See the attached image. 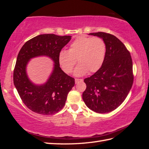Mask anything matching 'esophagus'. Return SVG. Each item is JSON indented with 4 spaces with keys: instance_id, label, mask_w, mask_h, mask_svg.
Here are the masks:
<instances>
[{
    "instance_id": "esophagus-1",
    "label": "esophagus",
    "mask_w": 149,
    "mask_h": 149,
    "mask_svg": "<svg viewBox=\"0 0 149 149\" xmlns=\"http://www.w3.org/2000/svg\"><path fill=\"white\" fill-rule=\"evenodd\" d=\"M83 79H75V84H77L79 83V82H83Z\"/></svg>"
}]
</instances>
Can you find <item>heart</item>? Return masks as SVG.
I'll return each mask as SVG.
<instances>
[{"instance_id": "b5f03b06", "label": "heart", "mask_w": 149, "mask_h": 149, "mask_svg": "<svg viewBox=\"0 0 149 149\" xmlns=\"http://www.w3.org/2000/svg\"><path fill=\"white\" fill-rule=\"evenodd\" d=\"M106 52L104 41L99 37L81 36L76 38L70 45L68 50H62L58 54V62L66 74L71 73L76 64L74 75L82 76L89 71L96 72L102 66Z\"/></svg>"}]
</instances>
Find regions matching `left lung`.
Segmentation results:
<instances>
[{
  "instance_id": "obj_1",
  "label": "left lung",
  "mask_w": 149,
  "mask_h": 149,
  "mask_svg": "<svg viewBox=\"0 0 149 149\" xmlns=\"http://www.w3.org/2000/svg\"><path fill=\"white\" fill-rule=\"evenodd\" d=\"M101 38L106 52L100 68L90 77L84 79L86 89L83 99L86 106L98 113L116 109L130 91L133 83L132 61L130 52L121 41L109 33H90Z\"/></svg>"
}]
</instances>
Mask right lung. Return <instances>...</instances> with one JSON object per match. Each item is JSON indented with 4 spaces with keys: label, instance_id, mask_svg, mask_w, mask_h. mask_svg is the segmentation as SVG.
I'll list each match as a JSON object with an SVG mask.
<instances>
[{
    "label": "right lung",
    "instance_id": "add662e5",
    "mask_svg": "<svg viewBox=\"0 0 149 149\" xmlns=\"http://www.w3.org/2000/svg\"><path fill=\"white\" fill-rule=\"evenodd\" d=\"M71 37L40 34L27 41L18 53L13 72L14 84L24 104L34 113L50 115L59 111L74 86V79L62 70L58 62L59 52L70 41ZM40 56L51 58L54 67L45 84L36 85L28 77L26 68L31 58Z\"/></svg>",
    "mask_w": 149,
    "mask_h": 149
}]
</instances>
